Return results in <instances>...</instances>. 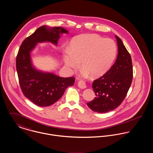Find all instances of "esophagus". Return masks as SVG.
<instances>
[{"label":"esophagus","mask_w":153,"mask_h":153,"mask_svg":"<svg viewBox=\"0 0 153 153\" xmlns=\"http://www.w3.org/2000/svg\"><path fill=\"white\" fill-rule=\"evenodd\" d=\"M78 87L80 88H86V84L84 81H80L78 82Z\"/></svg>","instance_id":"obj_1"}]
</instances>
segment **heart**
Listing matches in <instances>:
<instances>
[{
  "instance_id": "1",
  "label": "heart",
  "mask_w": 153,
  "mask_h": 153,
  "mask_svg": "<svg viewBox=\"0 0 153 153\" xmlns=\"http://www.w3.org/2000/svg\"><path fill=\"white\" fill-rule=\"evenodd\" d=\"M117 47L115 42L97 34H83L74 38L70 49L65 51L64 60L67 66L84 69L85 76L90 74L100 77L109 71L116 58Z\"/></svg>"
}]
</instances>
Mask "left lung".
Instances as JSON below:
<instances>
[{"mask_svg":"<svg viewBox=\"0 0 153 153\" xmlns=\"http://www.w3.org/2000/svg\"><path fill=\"white\" fill-rule=\"evenodd\" d=\"M118 55L115 63L101 77L95 80L92 87L96 95L87 105L94 112L106 113L121 104L129 91L133 79L131 56L117 35Z\"/></svg>","mask_w":153,"mask_h":153,"instance_id":"1","label":"left lung"}]
</instances>
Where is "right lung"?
Segmentation results:
<instances>
[{
	"label": "right lung",
	"mask_w": 153,
	"mask_h": 153,
	"mask_svg": "<svg viewBox=\"0 0 153 153\" xmlns=\"http://www.w3.org/2000/svg\"><path fill=\"white\" fill-rule=\"evenodd\" d=\"M68 31L60 27L48 28L43 25L26 38L16 57V69L24 96L36 105L48 106L62 97L66 89L72 86L74 77H60L53 73L36 70L33 66L30 52L37 43L49 42L57 45L60 34Z\"/></svg>",
	"instance_id": "add662e5"
}]
</instances>
